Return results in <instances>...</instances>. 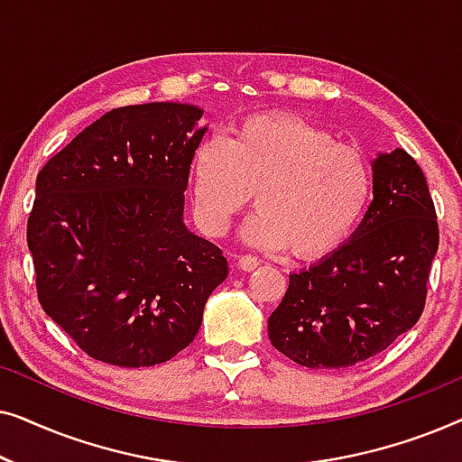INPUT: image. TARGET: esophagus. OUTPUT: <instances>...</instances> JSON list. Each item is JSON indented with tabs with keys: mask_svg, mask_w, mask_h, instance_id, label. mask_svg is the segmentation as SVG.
<instances>
[{
	"mask_svg": "<svg viewBox=\"0 0 462 462\" xmlns=\"http://www.w3.org/2000/svg\"><path fill=\"white\" fill-rule=\"evenodd\" d=\"M236 264L242 271H254L258 267V261L254 256H236Z\"/></svg>",
	"mask_w": 462,
	"mask_h": 462,
	"instance_id": "34e87169",
	"label": "esophagus"
}]
</instances>
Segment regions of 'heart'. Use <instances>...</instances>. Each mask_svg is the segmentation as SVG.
I'll return each instance as SVG.
<instances>
[{
    "mask_svg": "<svg viewBox=\"0 0 462 462\" xmlns=\"http://www.w3.org/2000/svg\"><path fill=\"white\" fill-rule=\"evenodd\" d=\"M193 204L199 225L220 236L250 204L245 242L324 258L338 250L370 204L374 174L362 151L290 113L242 122L229 143L206 138L191 160Z\"/></svg>",
    "mask_w": 462,
    "mask_h": 462,
    "instance_id": "1",
    "label": "heart"
}]
</instances>
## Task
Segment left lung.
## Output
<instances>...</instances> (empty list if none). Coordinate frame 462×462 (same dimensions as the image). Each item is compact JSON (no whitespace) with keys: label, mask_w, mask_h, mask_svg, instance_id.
<instances>
[{"label":"left lung","mask_w":462,"mask_h":462,"mask_svg":"<svg viewBox=\"0 0 462 462\" xmlns=\"http://www.w3.org/2000/svg\"><path fill=\"white\" fill-rule=\"evenodd\" d=\"M372 204L351 237L290 286L269 318L277 351L305 368H351L419 321L439 245L427 179L403 149L372 162Z\"/></svg>","instance_id":"8db88e82"}]
</instances>
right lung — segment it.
I'll return each mask as SVG.
<instances>
[{"mask_svg": "<svg viewBox=\"0 0 462 462\" xmlns=\"http://www.w3.org/2000/svg\"><path fill=\"white\" fill-rule=\"evenodd\" d=\"M201 116L185 103L119 106L37 174L27 223L37 296L98 362L172 359L229 273L218 245L182 220Z\"/></svg>", "mask_w": 462, "mask_h": 462, "instance_id": "add662e5", "label": "right lung"}]
</instances>
